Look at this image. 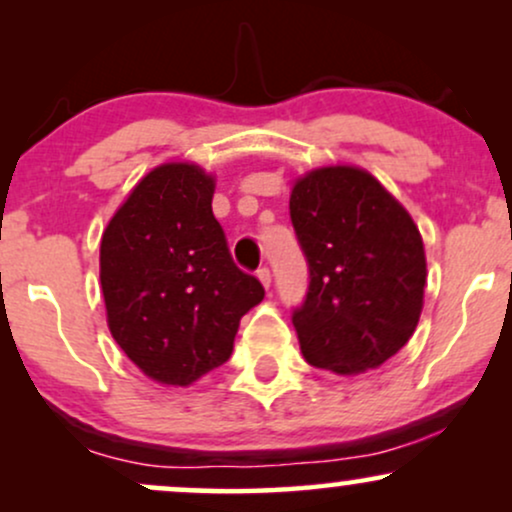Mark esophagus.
<instances>
[{"label":"esophagus","instance_id":"esophagus-1","mask_svg":"<svg viewBox=\"0 0 512 512\" xmlns=\"http://www.w3.org/2000/svg\"><path fill=\"white\" fill-rule=\"evenodd\" d=\"M257 279L262 281L264 289H269V286H272V272H269V267H260V269H257Z\"/></svg>","mask_w":512,"mask_h":512}]
</instances>
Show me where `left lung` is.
<instances>
[{
    "label": "left lung",
    "mask_w": 512,
    "mask_h": 512,
    "mask_svg": "<svg viewBox=\"0 0 512 512\" xmlns=\"http://www.w3.org/2000/svg\"><path fill=\"white\" fill-rule=\"evenodd\" d=\"M289 209L310 272L291 315L305 361L339 375L378 368L409 342L424 308L419 228L373 175L351 166L310 170Z\"/></svg>",
    "instance_id": "left-lung-1"
}]
</instances>
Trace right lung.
<instances>
[{"label": "right lung", "mask_w": 512, "mask_h": 512, "mask_svg": "<svg viewBox=\"0 0 512 512\" xmlns=\"http://www.w3.org/2000/svg\"><path fill=\"white\" fill-rule=\"evenodd\" d=\"M211 197L214 178L195 163H163L129 192L101 240L110 332L163 385H190L226 363L240 317L264 298L233 262Z\"/></svg>", "instance_id": "obj_1"}]
</instances>
